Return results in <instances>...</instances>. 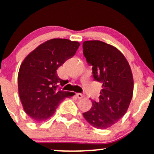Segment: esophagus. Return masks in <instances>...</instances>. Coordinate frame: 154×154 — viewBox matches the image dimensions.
<instances>
[{"label": "esophagus", "mask_w": 154, "mask_h": 154, "mask_svg": "<svg viewBox=\"0 0 154 154\" xmlns=\"http://www.w3.org/2000/svg\"><path fill=\"white\" fill-rule=\"evenodd\" d=\"M76 96H77V98L80 99V98H83L84 95H83V94H81V93H77V94H76Z\"/></svg>", "instance_id": "esophagus-1"}]
</instances>
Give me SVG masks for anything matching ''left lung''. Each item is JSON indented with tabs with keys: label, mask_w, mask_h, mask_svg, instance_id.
Wrapping results in <instances>:
<instances>
[{
	"label": "left lung",
	"mask_w": 154,
	"mask_h": 154,
	"mask_svg": "<svg viewBox=\"0 0 154 154\" xmlns=\"http://www.w3.org/2000/svg\"><path fill=\"white\" fill-rule=\"evenodd\" d=\"M83 49L86 62L92 66L94 80L102 83L99 101H93L83 117L93 127L105 129L127 111L134 89L132 71L123 53L110 44L87 41L83 42Z\"/></svg>",
	"instance_id": "obj_1"
}]
</instances>
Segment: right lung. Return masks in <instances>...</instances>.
Returning a JSON list of instances; mask_svg holds the SVG:
<instances>
[{
    "instance_id": "right-lung-1",
    "label": "right lung",
    "mask_w": 154,
    "mask_h": 154,
    "mask_svg": "<svg viewBox=\"0 0 154 154\" xmlns=\"http://www.w3.org/2000/svg\"><path fill=\"white\" fill-rule=\"evenodd\" d=\"M79 47L77 41L54 38L38 46L22 62L18 74L19 95L24 110L34 121L50 118L63 99L75 95L58 89L65 80L56 71Z\"/></svg>"
}]
</instances>
